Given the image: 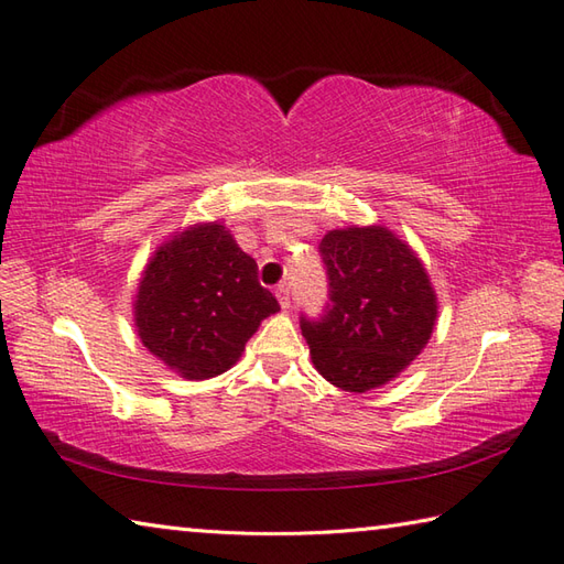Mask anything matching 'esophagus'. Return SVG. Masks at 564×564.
I'll list each match as a JSON object with an SVG mask.
<instances>
[{
  "instance_id": "esophagus-1",
  "label": "esophagus",
  "mask_w": 564,
  "mask_h": 564,
  "mask_svg": "<svg viewBox=\"0 0 564 564\" xmlns=\"http://www.w3.org/2000/svg\"><path fill=\"white\" fill-rule=\"evenodd\" d=\"M275 297H279V303H281L283 310L291 307V289H289V283L275 285Z\"/></svg>"
}]
</instances>
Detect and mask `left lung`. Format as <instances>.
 Instances as JSON below:
<instances>
[{
    "label": "left lung",
    "instance_id": "1",
    "mask_svg": "<svg viewBox=\"0 0 564 564\" xmlns=\"http://www.w3.org/2000/svg\"><path fill=\"white\" fill-rule=\"evenodd\" d=\"M319 254L329 303L317 319L301 317L315 368L346 392L386 386L422 354L436 325L424 263L380 225L332 230Z\"/></svg>",
    "mask_w": 564,
    "mask_h": 564
}]
</instances>
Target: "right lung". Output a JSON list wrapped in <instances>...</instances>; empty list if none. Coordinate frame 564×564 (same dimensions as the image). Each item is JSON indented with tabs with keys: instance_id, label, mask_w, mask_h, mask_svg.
<instances>
[{
	"instance_id": "right-lung-1",
	"label": "right lung",
	"mask_w": 564,
	"mask_h": 564,
	"mask_svg": "<svg viewBox=\"0 0 564 564\" xmlns=\"http://www.w3.org/2000/svg\"><path fill=\"white\" fill-rule=\"evenodd\" d=\"M257 271L225 225L203 223L174 235L142 271L135 301L140 341L186 380L225 373L261 319L281 310Z\"/></svg>"
}]
</instances>
